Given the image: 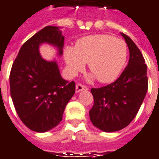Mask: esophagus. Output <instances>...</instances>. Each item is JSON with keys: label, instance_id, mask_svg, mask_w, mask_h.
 <instances>
[{"label": "esophagus", "instance_id": "1", "mask_svg": "<svg viewBox=\"0 0 159 159\" xmlns=\"http://www.w3.org/2000/svg\"><path fill=\"white\" fill-rule=\"evenodd\" d=\"M89 89V88L87 86H85V85H83V84H81V83H77L76 86V93H79L80 91H83V90H88Z\"/></svg>", "mask_w": 159, "mask_h": 159}]
</instances>
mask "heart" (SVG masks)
I'll return each mask as SVG.
<instances>
[{
	"instance_id": "heart-1",
	"label": "heart",
	"mask_w": 159,
	"mask_h": 159,
	"mask_svg": "<svg viewBox=\"0 0 159 159\" xmlns=\"http://www.w3.org/2000/svg\"><path fill=\"white\" fill-rule=\"evenodd\" d=\"M64 57L69 71L72 75L82 70L88 62L92 74L101 83H111L120 74L126 64V43L107 34L90 35L76 41L75 47L68 46Z\"/></svg>"
}]
</instances>
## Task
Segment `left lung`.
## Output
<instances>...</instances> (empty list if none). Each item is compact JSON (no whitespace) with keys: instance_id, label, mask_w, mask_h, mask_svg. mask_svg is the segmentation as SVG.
Segmentation results:
<instances>
[{"instance_id":"obj_1","label":"left lung","mask_w":159,"mask_h":159,"mask_svg":"<svg viewBox=\"0 0 159 159\" xmlns=\"http://www.w3.org/2000/svg\"><path fill=\"white\" fill-rule=\"evenodd\" d=\"M129 49V61L118 79L98 89H91L94 105L89 111L93 125L103 132L123 129L135 118L148 89L147 66L139 49L121 33Z\"/></svg>"}]
</instances>
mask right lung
I'll return each mask as SVG.
<instances>
[{
    "label": "right lung",
    "instance_id": "add662e5",
    "mask_svg": "<svg viewBox=\"0 0 159 159\" xmlns=\"http://www.w3.org/2000/svg\"><path fill=\"white\" fill-rule=\"evenodd\" d=\"M64 37L58 27L47 25L22 45L9 76L10 93L15 110L29 129L45 133L63 119L76 84L62 78L56 61L41 57L39 45L46 43L63 54Z\"/></svg>",
    "mask_w": 159,
    "mask_h": 159
}]
</instances>
